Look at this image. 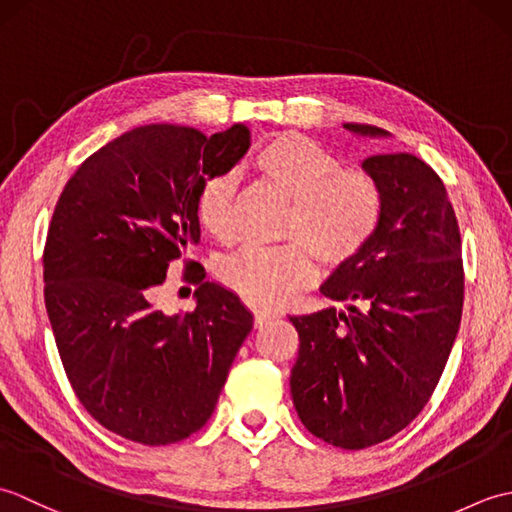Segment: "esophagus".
<instances>
[{
  "label": "esophagus",
  "mask_w": 512,
  "mask_h": 512,
  "mask_svg": "<svg viewBox=\"0 0 512 512\" xmlns=\"http://www.w3.org/2000/svg\"><path fill=\"white\" fill-rule=\"evenodd\" d=\"M273 319H275V312L255 310V328H264V325H268Z\"/></svg>",
  "instance_id": "1"
}]
</instances>
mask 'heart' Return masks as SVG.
<instances>
[{"label": "heart", "instance_id": "heart-1", "mask_svg": "<svg viewBox=\"0 0 512 512\" xmlns=\"http://www.w3.org/2000/svg\"><path fill=\"white\" fill-rule=\"evenodd\" d=\"M253 169L290 202L279 248H242L220 264L222 284L248 303L275 308L314 279L311 253L328 270H341L365 253L383 222V191L363 169L343 167L334 151L301 134H279L255 151ZM233 173L206 180L195 215L211 237L226 242L233 228Z\"/></svg>", "mask_w": 512, "mask_h": 512}]
</instances>
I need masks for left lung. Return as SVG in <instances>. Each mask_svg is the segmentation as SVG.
Returning <instances> with one entry per match:
<instances>
[{"label": "left lung", "instance_id": "left-lung-1", "mask_svg": "<svg viewBox=\"0 0 512 512\" xmlns=\"http://www.w3.org/2000/svg\"><path fill=\"white\" fill-rule=\"evenodd\" d=\"M363 169L383 191L378 233L321 288L341 308L290 317L301 341L292 402L312 436L347 451L389 440L424 409L464 306L460 226L438 173L411 154L369 156Z\"/></svg>", "mask_w": 512, "mask_h": 512}]
</instances>
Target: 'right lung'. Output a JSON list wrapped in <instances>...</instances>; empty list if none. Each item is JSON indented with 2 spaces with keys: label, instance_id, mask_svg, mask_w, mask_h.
Segmentation results:
<instances>
[{
  "label": "right lung",
  "instance_id": "1",
  "mask_svg": "<svg viewBox=\"0 0 512 512\" xmlns=\"http://www.w3.org/2000/svg\"><path fill=\"white\" fill-rule=\"evenodd\" d=\"M248 149V129L204 136L145 125L81 162L54 206L43 246V299L76 398L107 431L147 447L200 431L253 330L231 290L184 257L200 244L195 200ZM183 262L196 310L155 306L166 270Z\"/></svg>",
  "mask_w": 512,
  "mask_h": 512
}]
</instances>
